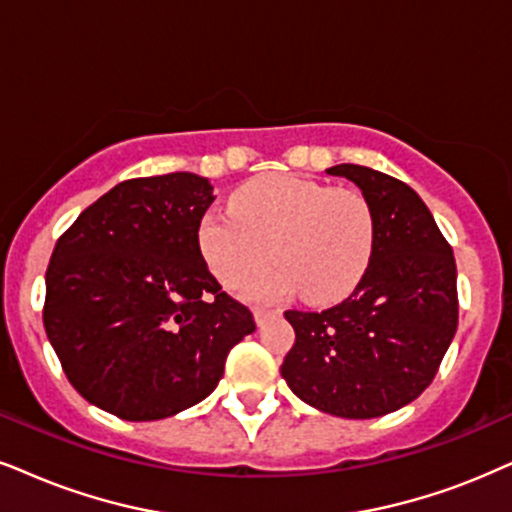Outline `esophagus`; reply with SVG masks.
I'll list each match as a JSON object with an SVG mask.
<instances>
[{
    "instance_id": "esophagus-1",
    "label": "esophagus",
    "mask_w": 512,
    "mask_h": 512,
    "mask_svg": "<svg viewBox=\"0 0 512 512\" xmlns=\"http://www.w3.org/2000/svg\"><path fill=\"white\" fill-rule=\"evenodd\" d=\"M278 312H274V309H262V307H257L255 309V323L257 326H264V323H267L271 316H276Z\"/></svg>"
}]
</instances>
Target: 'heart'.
<instances>
[{
	"label": "heart",
	"mask_w": 512,
	"mask_h": 512,
	"mask_svg": "<svg viewBox=\"0 0 512 512\" xmlns=\"http://www.w3.org/2000/svg\"><path fill=\"white\" fill-rule=\"evenodd\" d=\"M229 212H205L198 248L217 281L243 286L271 257L274 267L252 278L245 295L274 302L302 288L307 300L331 302L364 276L375 248L371 203L354 189H331L297 174H267L231 196Z\"/></svg>",
	"instance_id": "b5f03b06"
}]
</instances>
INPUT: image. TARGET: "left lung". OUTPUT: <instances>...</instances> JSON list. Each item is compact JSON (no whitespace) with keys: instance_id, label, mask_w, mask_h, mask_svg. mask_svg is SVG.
Returning <instances> with one entry per match:
<instances>
[{"instance_id":"1","label":"left lung","mask_w":512,"mask_h":512,"mask_svg":"<svg viewBox=\"0 0 512 512\" xmlns=\"http://www.w3.org/2000/svg\"><path fill=\"white\" fill-rule=\"evenodd\" d=\"M326 172L354 181L371 203L375 248L347 300L323 312H286L295 345L281 375L323 413L378 418L420 397L454 340L456 260L404 181L349 163Z\"/></svg>"}]
</instances>
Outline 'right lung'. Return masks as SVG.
Returning a JSON list of instances; mask_svg holds the SVG:
<instances>
[{
  "label": "right lung",
  "instance_id": "1",
  "mask_svg": "<svg viewBox=\"0 0 512 512\" xmlns=\"http://www.w3.org/2000/svg\"><path fill=\"white\" fill-rule=\"evenodd\" d=\"M212 184L191 172L129 179L58 238L44 328L70 385L122 420H160L215 390L255 331L198 248Z\"/></svg>",
  "mask_w": 512,
  "mask_h": 512
}]
</instances>
